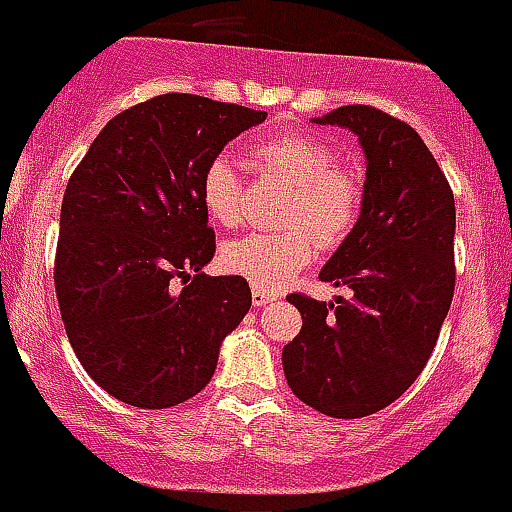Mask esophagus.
Here are the masks:
<instances>
[{
  "label": "esophagus",
  "instance_id": "1",
  "mask_svg": "<svg viewBox=\"0 0 512 512\" xmlns=\"http://www.w3.org/2000/svg\"><path fill=\"white\" fill-rule=\"evenodd\" d=\"M251 298H254V306H268V303L278 301V293L263 291V288H254V291H251Z\"/></svg>",
  "mask_w": 512,
  "mask_h": 512
}]
</instances>
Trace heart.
Masks as SVG:
<instances>
[{"mask_svg":"<svg viewBox=\"0 0 512 512\" xmlns=\"http://www.w3.org/2000/svg\"><path fill=\"white\" fill-rule=\"evenodd\" d=\"M249 161L261 176H273L296 189L286 219L293 229L229 241L221 249V263L254 288L273 291L313 261V235L323 246H338L348 239L361 219L363 186L353 171L338 166V154L331 144L303 131L261 141L249 151ZM201 201L214 224L236 226L241 221L244 184L224 156H216L204 169Z\"/></svg>","mask_w":512,"mask_h":512,"instance_id":"1","label":"heart"}]
</instances>
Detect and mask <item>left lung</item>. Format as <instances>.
I'll return each instance as SVG.
<instances>
[{
	"instance_id": "left-lung-1",
	"label": "left lung",
	"mask_w": 512,
	"mask_h": 512,
	"mask_svg": "<svg viewBox=\"0 0 512 512\" xmlns=\"http://www.w3.org/2000/svg\"><path fill=\"white\" fill-rule=\"evenodd\" d=\"M366 154L356 229L328 258L321 281L351 288L323 303L291 293L303 326L283 348V373L306 406L363 418L391 406L426 368L455 291V201L416 129L376 106L328 111Z\"/></svg>"
}]
</instances>
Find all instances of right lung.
Wrapping results in <instances>:
<instances>
[{
    "instance_id": "1",
    "label": "right lung",
    "mask_w": 512,
    "mask_h": 512,
    "mask_svg": "<svg viewBox=\"0 0 512 512\" xmlns=\"http://www.w3.org/2000/svg\"><path fill=\"white\" fill-rule=\"evenodd\" d=\"M266 111L161 94L116 114L69 179L54 288L69 343L109 396L171 408L211 381L251 308L241 276H206L216 236L204 169Z\"/></svg>"
}]
</instances>
